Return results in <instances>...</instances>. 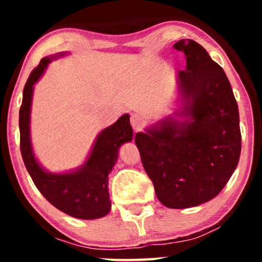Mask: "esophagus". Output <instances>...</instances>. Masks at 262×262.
Masks as SVG:
<instances>
[{"mask_svg": "<svg viewBox=\"0 0 262 262\" xmlns=\"http://www.w3.org/2000/svg\"><path fill=\"white\" fill-rule=\"evenodd\" d=\"M130 124L134 130H140L144 127V119L138 114H134V116L130 117Z\"/></svg>", "mask_w": 262, "mask_h": 262, "instance_id": "esophagus-1", "label": "esophagus"}]
</instances>
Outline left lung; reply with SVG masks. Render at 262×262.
<instances>
[{
  "label": "left lung",
  "mask_w": 262,
  "mask_h": 262,
  "mask_svg": "<svg viewBox=\"0 0 262 262\" xmlns=\"http://www.w3.org/2000/svg\"><path fill=\"white\" fill-rule=\"evenodd\" d=\"M186 55L177 75L185 102L181 114L135 134L141 162L158 200L169 208H189L214 198L235 170L242 150L239 111L223 69L192 39L173 45Z\"/></svg>",
  "instance_id": "1"
}]
</instances>
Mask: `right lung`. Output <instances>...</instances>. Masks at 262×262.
Returning <instances> with one entry per match:
<instances>
[{"instance_id": "add662e5", "label": "right lung", "mask_w": 262, "mask_h": 262, "mask_svg": "<svg viewBox=\"0 0 262 262\" xmlns=\"http://www.w3.org/2000/svg\"><path fill=\"white\" fill-rule=\"evenodd\" d=\"M54 58L45 56L33 69L23 90L22 106L19 108L20 152L33 182L43 196L59 210L80 219L104 217L111 210L108 193V173L118 159V149L123 143L130 141L133 129L129 116L124 114L113 125L98 135L91 155L80 170L70 173H48L39 166L32 151L29 137L33 85L39 80Z\"/></svg>"}]
</instances>
